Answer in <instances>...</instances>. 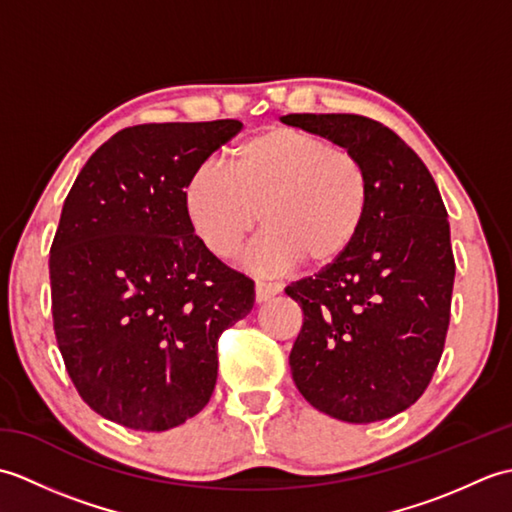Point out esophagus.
<instances>
[{
	"label": "esophagus",
	"mask_w": 512,
	"mask_h": 512,
	"mask_svg": "<svg viewBox=\"0 0 512 512\" xmlns=\"http://www.w3.org/2000/svg\"><path fill=\"white\" fill-rule=\"evenodd\" d=\"M279 292H281V284H277V281H266V279L255 281V297L259 303L279 295Z\"/></svg>",
	"instance_id": "1"
}]
</instances>
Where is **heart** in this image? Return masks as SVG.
<instances>
[{
  "label": "heart",
  "instance_id": "b5f03b06",
  "mask_svg": "<svg viewBox=\"0 0 512 512\" xmlns=\"http://www.w3.org/2000/svg\"><path fill=\"white\" fill-rule=\"evenodd\" d=\"M184 213L215 257L231 259L255 231L268 226L250 264L259 270L325 268L350 250L372 204V178L354 151L297 127H266L242 140L231 171L193 169L184 184Z\"/></svg>",
  "mask_w": 512,
  "mask_h": 512
}]
</instances>
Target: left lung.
Masks as SVG:
<instances>
[{"label":"left lung","mask_w":512,"mask_h":512,"mask_svg":"<svg viewBox=\"0 0 512 512\" xmlns=\"http://www.w3.org/2000/svg\"><path fill=\"white\" fill-rule=\"evenodd\" d=\"M281 123L354 151L372 178L356 244L286 286L303 312L292 380L332 418H391L429 387L449 330L455 259L438 184L405 140L367 116L288 114Z\"/></svg>","instance_id":"obj_1"}]
</instances>
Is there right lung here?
I'll use <instances>...</instances> for the list:
<instances>
[{"mask_svg":"<svg viewBox=\"0 0 512 512\" xmlns=\"http://www.w3.org/2000/svg\"><path fill=\"white\" fill-rule=\"evenodd\" d=\"M244 125L125 127L94 151L50 248L52 321L79 396L103 418L167 431L209 402L217 339L253 310L255 281L217 259L184 184Z\"/></svg>","mask_w":512,"mask_h":512,"instance_id":"add662e5","label":"right lung"}]
</instances>
